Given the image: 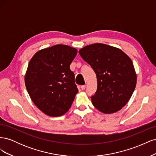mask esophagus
Segmentation results:
<instances>
[{
    "label": "esophagus",
    "instance_id": "obj_1",
    "mask_svg": "<svg viewBox=\"0 0 156 156\" xmlns=\"http://www.w3.org/2000/svg\"><path fill=\"white\" fill-rule=\"evenodd\" d=\"M81 88L82 89V90H84L86 88V85H82L81 87Z\"/></svg>",
    "mask_w": 156,
    "mask_h": 156
}]
</instances>
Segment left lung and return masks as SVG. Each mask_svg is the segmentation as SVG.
I'll return each instance as SVG.
<instances>
[{"mask_svg": "<svg viewBox=\"0 0 156 156\" xmlns=\"http://www.w3.org/2000/svg\"><path fill=\"white\" fill-rule=\"evenodd\" d=\"M79 53L96 75L93 105L105 114L120 111L136 87V75L130 58L119 48L98 43L84 47Z\"/></svg>", "mask_w": 156, "mask_h": 156, "instance_id": "1", "label": "left lung"}]
</instances>
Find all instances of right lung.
<instances>
[{"label":"right lung","instance_id":"1","mask_svg":"<svg viewBox=\"0 0 156 156\" xmlns=\"http://www.w3.org/2000/svg\"><path fill=\"white\" fill-rule=\"evenodd\" d=\"M77 50L56 45L32 56L25 77V86L35 105L45 115L59 116L68 112L78 89L69 66Z\"/></svg>","mask_w":156,"mask_h":156}]
</instances>
